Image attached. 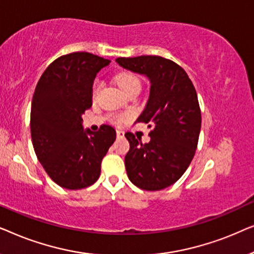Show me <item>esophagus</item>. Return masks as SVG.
<instances>
[{"label":"esophagus","mask_w":254,"mask_h":254,"mask_svg":"<svg viewBox=\"0 0 254 254\" xmlns=\"http://www.w3.org/2000/svg\"><path fill=\"white\" fill-rule=\"evenodd\" d=\"M117 136L119 137V138H123V137H124V131L118 130V131H117Z\"/></svg>","instance_id":"1"}]
</instances>
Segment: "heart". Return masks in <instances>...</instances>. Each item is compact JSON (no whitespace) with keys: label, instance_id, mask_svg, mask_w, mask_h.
<instances>
[{"label":"heart","instance_id":"1","mask_svg":"<svg viewBox=\"0 0 254 254\" xmlns=\"http://www.w3.org/2000/svg\"><path fill=\"white\" fill-rule=\"evenodd\" d=\"M117 84L119 85V88L123 90V91L128 95L131 91H135V90H141V81L140 78L137 77L136 75L133 74V72H121L116 77ZM102 88V82L99 79H96L95 83H93L92 86V95L96 97L97 93ZM113 120L116 121L117 124H123L125 120H126V117L125 116H116L113 117Z\"/></svg>","mask_w":254,"mask_h":254}]
</instances>
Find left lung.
<instances>
[{"label":"left lung","mask_w":254,"mask_h":254,"mask_svg":"<svg viewBox=\"0 0 254 254\" xmlns=\"http://www.w3.org/2000/svg\"><path fill=\"white\" fill-rule=\"evenodd\" d=\"M116 61L150 81L148 102L136 120L148 124L150 141L143 144L134 134H125L129 142L127 176L138 189H166L184 175L195 154L201 129L195 88L186 71L168 59L142 55Z\"/></svg>","instance_id":"1"}]
</instances>
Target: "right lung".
<instances>
[{
  "label": "right lung",
  "mask_w": 254,
  "mask_h": 254,
  "mask_svg": "<svg viewBox=\"0 0 254 254\" xmlns=\"http://www.w3.org/2000/svg\"><path fill=\"white\" fill-rule=\"evenodd\" d=\"M110 60L76 52L57 59L38 82L31 104V137L38 161L55 184L67 190L91 186L100 163L116 141V129L83 128L82 116L92 106L97 72Z\"/></svg>",
  "instance_id": "add662e5"
}]
</instances>
